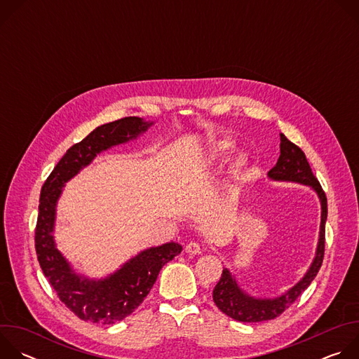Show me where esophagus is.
Wrapping results in <instances>:
<instances>
[{
  "label": "esophagus",
  "instance_id": "34e87169",
  "mask_svg": "<svg viewBox=\"0 0 359 359\" xmlns=\"http://www.w3.org/2000/svg\"><path fill=\"white\" fill-rule=\"evenodd\" d=\"M184 251H186L187 254H200V252H201V247H200V244H198V243H196V241H190V243H187V244H186Z\"/></svg>",
  "mask_w": 359,
  "mask_h": 359
}]
</instances>
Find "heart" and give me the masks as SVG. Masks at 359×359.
I'll use <instances>...</instances> for the list:
<instances>
[{
    "mask_svg": "<svg viewBox=\"0 0 359 359\" xmlns=\"http://www.w3.org/2000/svg\"><path fill=\"white\" fill-rule=\"evenodd\" d=\"M231 150H233V144H231L230 142L222 140V142H219V143H216V144L213 146V149H212V151H210V161H212V162L224 161V159L229 158ZM244 163H245V159H244L243 156L237 158V161H236V166H237V168L244 166Z\"/></svg>",
    "mask_w": 359,
    "mask_h": 359,
    "instance_id": "1",
    "label": "heart"
}]
</instances>
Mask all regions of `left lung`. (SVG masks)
I'll list each match as a JSON object with an SVG mask.
<instances>
[{
	"label": "left lung",
	"mask_w": 359,
	"mask_h": 359,
	"mask_svg": "<svg viewBox=\"0 0 359 359\" xmlns=\"http://www.w3.org/2000/svg\"><path fill=\"white\" fill-rule=\"evenodd\" d=\"M280 158L277 165L269 172V177L273 180L284 182H297L301 184L311 186L321 201V226H320V240L316 252V259L302 277L292 288L285 294L276 298H254L245 294L236 283L234 276L227 269H223L222 277L213 290V301L219 306V310L233 320L241 323H262L274 320L281 316L288 306L305 291V288L311 284V281L318 274L325 251V222H327V196L314 176L309 161H306L304 151L290 142L283 133H280Z\"/></svg>",
	"instance_id": "left-lung-1"
}]
</instances>
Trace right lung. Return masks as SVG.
I'll use <instances>...</instances> for the list:
<instances>
[{"mask_svg": "<svg viewBox=\"0 0 359 359\" xmlns=\"http://www.w3.org/2000/svg\"><path fill=\"white\" fill-rule=\"evenodd\" d=\"M151 122L128 116L97 126L79 143L71 146L45 180L38 206L35 250L43 276L60 299L81 320L96 324H115L130 316L155 284L162 267L182 251L177 243L151 247L130 259L116 273L104 280L78 276L57 250L54 241L55 208L64 184L97 153L135 139Z\"/></svg>", "mask_w": 359, "mask_h": 359, "instance_id": "1", "label": "right lung"}]
</instances>
